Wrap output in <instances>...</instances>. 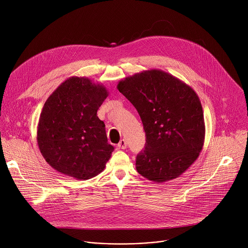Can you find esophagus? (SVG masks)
<instances>
[{
  "label": "esophagus",
  "instance_id": "obj_1",
  "mask_svg": "<svg viewBox=\"0 0 248 248\" xmlns=\"http://www.w3.org/2000/svg\"><path fill=\"white\" fill-rule=\"evenodd\" d=\"M126 146H127V144H126V141L124 139H122L120 142H119V144H118L119 149H125Z\"/></svg>",
  "mask_w": 248,
  "mask_h": 248
}]
</instances>
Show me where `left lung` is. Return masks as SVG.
Segmentation results:
<instances>
[{"instance_id": "left-lung-1", "label": "left lung", "mask_w": 248, "mask_h": 248, "mask_svg": "<svg viewBox=\"0 0 248 248\" xmlns=\"http://www.w3.org/2000/svg\"><path fill=\"white\" fill-rule=\"evenodd\" d=\"M137 110L145 130V149L137 171L151 182L174 180L198 158L205 139L203 110L196 92L161 69H148L118 83Z\"/></svg>"}]
</instances>
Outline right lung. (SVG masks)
I'll return each instance as SVG.
<instances>
[{
	"label": "right lung",
	"mask_w": 248,
	"mask_h": 248,
	"mask_svg": "<svg viewBox=\"0 0 248 248\" xmlns=\"http://www.w3.org/2000/svg\"><path fill=\"white\" fill-rule=\"evenodd\" d=\"M109 92L102 83L72 77L46 100L37 126V144L57 171L89 180L104 170L114 147L97 111Z\"/></svg>",
	"instance_id": "1"
}]
</instances>
